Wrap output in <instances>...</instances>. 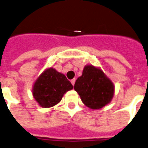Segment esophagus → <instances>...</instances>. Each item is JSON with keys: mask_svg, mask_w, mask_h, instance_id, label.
<instances>
[{"mask_svg": "<svg viewBox=\"0 0 148 148\" xmlns=\"http://www.w3.org/2000/svg\"><path fill=\"white\" fill-rule=\"evenodd\" d=\"M75 81H76V79H72L71 80V84L74 86V83H75Z\"/></svg>", "mask_w": 148, "mask_h": 148, "instance_id": "obj_1", "label": "esophagus"}]
</instances>
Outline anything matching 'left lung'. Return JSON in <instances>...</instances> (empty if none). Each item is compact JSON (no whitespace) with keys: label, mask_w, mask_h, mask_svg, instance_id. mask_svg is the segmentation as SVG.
<instances>
[{"label":"left lung","mask_w":148,"mask_h":148,"mask_svg":"<svg viewBox=\"0 0 148 148\" xmlns=\"http://www.w3.org/2000/svg\"><path fill=\"white\" fill-rule=\"evenodd\" d=\"M74 88L83 103L92 110L101 109L111 102L115 92L112 82L101 69L92 65L84 67Z\"/></svg>","instance_id":"left-lung-1"}]
</instances>
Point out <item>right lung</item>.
Returning a JSON list of instances; mask_svg holds the SVG:
<instances>
[{"label":"right lung","instance_id":"add662e5","mask_svg":"<svg viewBox=\"0 0 148 148\" xmlns=\"http://www.w3.org/2000/svg\"><path fill=\"white\" fill-rule=\"evenodd\" d=\"M72 88V84L64 74L49 68L36 80L32 91L39 106L49 108L60 103L64 94Z\"/></svg>","mask_w":148,"mask_h":148}]
</instances>
